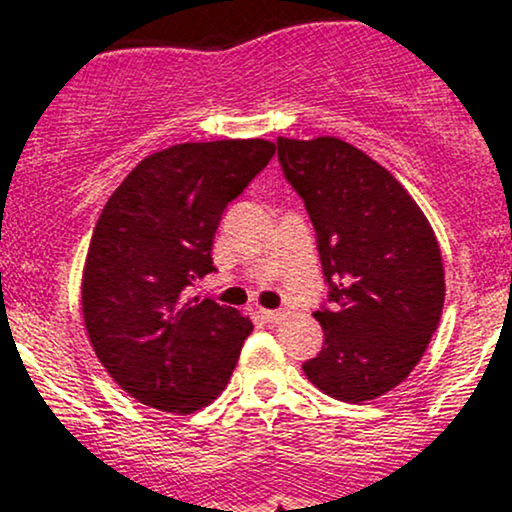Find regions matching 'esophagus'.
<instances>
[{"mask_svg":"<svg viewBox=\"0 0 512 512\" xmlns=\"http://www.w3.org/2000/svg\"><path fill=\"white\" fill-rule=\"evenodd\" d=\"M262 320L269 322V325H276V322H281L286 317L284 310H260Z\"/></svg>","mask_w":512,"mask_h":512,"instance_id":"34e87169","label":"esophagus"}]
</instances>
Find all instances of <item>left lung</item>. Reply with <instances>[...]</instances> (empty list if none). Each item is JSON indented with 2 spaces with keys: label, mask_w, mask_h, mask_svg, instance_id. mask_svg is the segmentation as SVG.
<instances>
[{
  "label": "left lung",
  "mask_w": 512,
  "mask_h": 512,
  "mask_svg": "<svg viewBox=\"0 0 512 512\" xmlns=\"http://www.w3.org/2000/svg\"><path fill=\"white\" fill-rule=\"evenodd\" d=\"M317 233L330 308L303 363L317 390L363 404L409 378L438 330L445 269L431 223L390 170L337 137L276 139Z\"/></svg>",
  "instance_id": "left-lung-1"
}]
</instances>
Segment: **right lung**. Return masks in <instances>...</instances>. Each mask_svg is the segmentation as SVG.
<instances>
[{
	"label": "right lung",
	"instance_id": "obj_1",
	"mask_svg": "<svg viewBox=\"0 0 512 512\" xmlns=\"http://www.w3.org/2000/svg\"><path fill=\"white\" fill-rule=\"evenodd\" d=\"M274 151L267 139L156 151L98 216L81 276L86 334L110 378L146 407L185 416L226 390L250 317L185 291L214 272L223 209Z\"/></svg>",
	"mask_w": 512,
	"mask_h": 512
}]
</instances>
